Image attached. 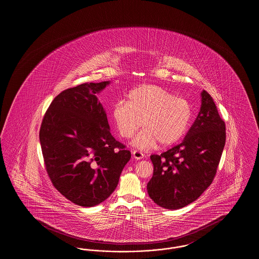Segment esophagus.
I'll use <instances>...</instances> for the list:
<instances>
[{
    "label": "esophagus",
    "instance_id": "1",
    "mask_svg": "<svg viewBox=\"0 0 259 259\" xmlns=\"http://www.w3.org/2000/svg\"><path fill=\"white\" fill-rule=\"evenodd\" d=\"M132 154H133V157L137 159V160H141L142 158H144V153H142L141 151H139V150H134V151H132Z\"/></svg>",
    "mask_w": 259,
    "mask_h": 259
}]
</instances>
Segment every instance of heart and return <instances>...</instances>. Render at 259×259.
Wrapping results in <instances>:
<instances>
[{"label":"heart","instance_id":"b5f03b06","mask_svg":"<svg viewBox=\"0 0 259 259\" xmlns=\"http://www.w3.org/2000/svg\"><path fill=\"white\" fill-rule=\"evenodd\" d=\"M128 102L118 101L111 109V118L118 134L132 138L133 145L141 149L155 148L158 143L166 148L178 143L187 132L191 118V106L185 99L175 97L170 91L153 84L132 89Z\"/></svg>","mask_w":259,"mask_h":259}]
</instances>
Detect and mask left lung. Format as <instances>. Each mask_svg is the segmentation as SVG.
Here are the masks:
<instances>
[{
    "mask_svg": "<svg viewBox=\"0 0 259 259\" xmlns=\"http://www.w3.org/2000/svg\"><path fill=\"white\" fill-rule=\"evenodd\" d=\"M225 138V123L213 100L203 90L197 117L182 144L150 156L153 176L147 186L149 197L169 209L194 202L215 176Z\"/></svg>",
    "mask_w": 259,
    "mask_h": 259,
    "instance_id": "left-lung-1",
    "label": "left lung"
}]
</instances>
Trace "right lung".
<instances>
[{
	"label": "right lung",
	"instance_id": "obj_1",
	"mask_svg": "<svg viewBox=\"0 0 259 259\" xmlns=\"http://www.w3.org/2000/svg\"><path fill=\"white\" fill-rule=\"evenodd\" d=\"M110 80L66 89L46 112L39 142L55 188L75 205H99L116 188L131 152L110 131L97 94Z\"/></svg>",
	"mask_w": 259,
	"mask_h": 259
}]
</instances>
